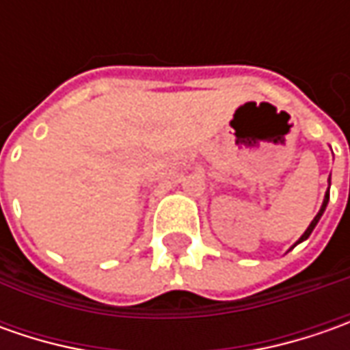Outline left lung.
<instances>
[{
  "mask_svg": "<svg viewBox=\"0 0 350 350\" xmlns=\"http://www.w3.org/2000/svg\"><path fill=\"white\" fill-rule=\"evenodd\" d=\"M329 185H331V179H329ZM327 202H329V189H327V193H325V198H323V204H321V208H319V212H317V214H316V218H314V220H312V224H310V226H308V230H306V232H304L302 237H300V239H298V241H296V243H294V245H292V247H296V245H298V243H302V241H306V239H308V237H310V234H312V232H314V228H316L317 222H319V218H321V216H323V212H325V208H327ZM292 247H290V249H292Z\"/></svg>",
  "mask_w": 350,
  "mask_h": 350,
  "instance_id": "8db88e82",
  "label": "left lung"
}]
</instances>
